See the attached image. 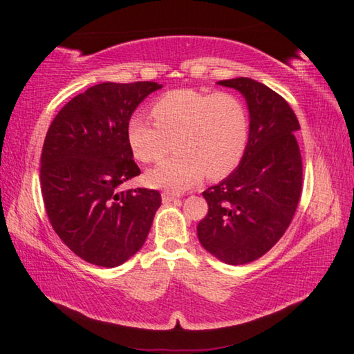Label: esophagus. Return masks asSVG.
Here are the masks:
<instances>
[{"label": "esophagus", "instance_id": "1", "mask_svg": "<svg viewBox=\"0 0 354 354\" xmlns=\"http://www.w3.org/2000/svg\"><path fill=\"white\" fill-rule=\"evenodd\" d=\"M178 194H175V192H169V190H165V192H162V201L164 203H171V201H175V200H178Z\"/></svg>", "mask_w": 354, "mask_h": 354}]
</instances>
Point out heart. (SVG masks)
<instances>
[{"label":"heart","instance_id":"obj_1","mask_svg":"<svg viewBox=\"0 0 354 354\" xmlns=\"http://www.w3.org/2000/svg\"><path fill=\"white\" fill-rule=\"evenodd\" d=\"M154 123L142 113L131 115L127 140L140 162L159 160L173 148L176 154L147 173L153 187L181 192L206 175L220 179L236 169L248 145L247 106L234 93L178 88L151 106Z\"/></svg>","mask_w":354,"mask_h":354}]
</instances>
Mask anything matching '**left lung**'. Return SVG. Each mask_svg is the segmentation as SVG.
<instances>
[{
  "label": "left lung",
  "instance_id": "left-lung-1",
  "mask_svg": "<svg viewBox=\"0 0 354 354\" xmlns=\"http://www.w3.org/2000/svg\"><path fill=\"white\" fill-rule=\"evenodd\" d=\"M247 100L248 145L237 169L203 192L207 214L196 232L203 247L230 266H243L277 243L295 215L303 185L299 129L289 103L251 77L218 81Z\"/></svg>",
  "mask_w": 354,
  "mask_h": 354
}]
</instances>
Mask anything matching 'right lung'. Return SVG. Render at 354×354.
Wrapping results in <instances>:
<instances>
[{"label": "right lung", "instance_id": "right-lung-1", "mask_svg": "<svg viewBox=\"0 0 354 354\" xmlns=\"http://www.w3.org/2000/svg\"><path fill=\"white\" fill-rule=\"evenodd\" d=\"M162 86L151 81L101 82L70 100L48 128L40 185L50 223L86 262L117 267L145 243L160 194L118 192L139 176L127 140L136 107Z\"/></svg>", "mask_w": 354, "mask_h": 354}]
</instances>
